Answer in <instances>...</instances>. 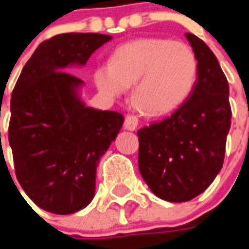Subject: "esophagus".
I'll list each match as a JSON object with an SVG mask.
<instances>
[{"mask_svg": "<svg viewBox=\"0 0 249 249\" xmlns=\"http://www.w3.org/2000/svg\"><path fill=\"white\" fill-rule=\"evenodd\" d=\"M137 126H138V119L136 116H133V115H128V116L125 117L124 121V128L126 130H136Z\"/></svg>", "mask_w": 249, "mask_h": 249, "instance_id": "obj_1", "label": "esophagus"}]
</instances>
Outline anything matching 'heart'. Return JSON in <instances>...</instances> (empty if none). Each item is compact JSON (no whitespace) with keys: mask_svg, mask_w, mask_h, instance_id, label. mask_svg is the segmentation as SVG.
I'll list each match as a JSON object with an SVG mask.
<instances>
[{"mask_svg":"<svg viewBox=\"0 0 249 249\" xmlns=\"http://www.w3.org/2000/svg\"><path fill=\"white\" fill-rule=\"evenodd\" d=\"M197 67L195 53L185 42L143 37L117 46L109 63L95 68L94 83L109 98L121 97L133 85L136 108L148 116H163L190 97Z\"/></svg>","mask_w":249,"mask_h":249,"instance_id":"obj_1","label":"heart"}]
</instances>
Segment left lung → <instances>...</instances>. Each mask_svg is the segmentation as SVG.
<instances>
[{
	"label": "left lung",
	"mask_w": 249,
	"mask_h": 249,
	"mask_svg": "<svg viewBox=\"0 0 249 249\" xmlns=\"http://www.w3.org/2000/svg\"><path fill=\"white\" fill-rule=\"evenodd\" d=\"M197 59V79L172 116L138 130V168L156 196L172 203L201 194L224 164L231 125L229 84L203 40L186 33Z\"/></svg>",
	"instance_id": "8db88e82"
}]
</instances>
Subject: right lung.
<instances>
[{"label": "right lung", "mask_w": 249, "mask_h": 249, "mask_svg": "<svg viewBox=\"0 0 249 249\" xmlns=\"http://www.w3.org/2000/svg\"><path fill=\"white\" fill-rule=\"evenodd\" d=\"M111 38L62 33L44 41L14 88L9 142L15 173L27 196L48 212L71 214L93 200L99 159L124 123L121 113L88 107L84 81L64 72L84 67Z\"/></svg>", "instance_id": "1"}]
</instances>
